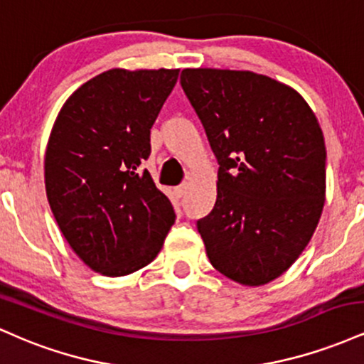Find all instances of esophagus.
Masks as SVG:
<instances>
[{
	"label": "esophagus",
	"mask_w": 364,
	"mask_h": 364,
	"mask_svg": "<svg viewBox=\"0 0 364 364\" xmlns=\"http://www.w3.org/2000/svg\"><path fill=\"white\" fill-rule=\"evenodd\" d=\"M188 188H190V186H188V183H183V185H179V186L176 188V190H174V193H176L178 198H183V196L186 195Z\"/></svg>",
	"instance_id": "obj_1"
}]
</instances>
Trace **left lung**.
Here are the masks:
<instances>
[{"instance_id": "obj_1", "label": "left lung", "mask_w": 364, "mask_h": 364, "mask_svg": "<svg viewBox=\"0 0 364 364\" xmlns=\"http://www.w3.org/2000/svg\"><path fill=\"white\" fill-rule=\"evenodd\" d=\"M179 82L219 162L215 205L196 223L208 260L237 284H269L298 260L323 210L318 119L265 75L186 68Z\"/></svg>"}]
</instances>
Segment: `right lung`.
I'll return each instance as SVG.
<instances>
[{
    "instance_id": "obj_1",
    "label": "right lung",
    "mask_w": 364,
    "mask_h": 364,
    "mask_svg": "<svg viewBox=\"0 0 364 364\" xmlns=\"http://www.w3.org/2000/svg\"><path fill=\"white\" fill-rule=\"evenodd\" d=\"M178 75L107 70L78 87L58 112L46 147V195L65 240L94 272L121 277L147 267L176 219L140 166Z\"/></svg>"
}]
</instances>
